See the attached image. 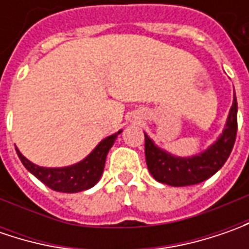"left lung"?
<instances>
[{"instance_id":"8db88e82","label":"left lung","mask_w":249,"mask_h":249,"mask_svg":"<svg viewBox=\"0 0 249 249\" xmlns=\"http://www.w3.org/2000/svg\"><path fill=\"white\" fill-rule=\"evenodd\" d=\"M145 136V160L152 177L167 186L184 187L205 181L225 165L234 147L237 136V98L226 120L225 129L219 139L205 151L193 157H176L158 145Z\"/></svg>"}]
</instances>
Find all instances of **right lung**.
Returning <instances> with one entry per match:
<instances>
[{
	"label": "right lung",
	"instance_id": "obj_1",
	"mask_svg": "<svg viewBox=\"0 0 249 249\" xmlns=\"http://www.w3.org/2000/svg\"><path fill=\"white\" fill-rule=\"evenodd\" d=\"M120 133L122 130L102 140L86 158L71 166H38V165H34L33 162H30L27 158H24L22 152L18 148H16V152L24 167L40 181H43L47 187L59 193H79V191L89 190L100 181L104 166H105L107 155Z\"/></svg>",
	"mask_w": 249,
	"mask_h": 249
}]
</instances>
